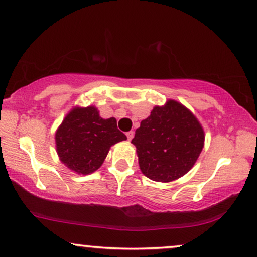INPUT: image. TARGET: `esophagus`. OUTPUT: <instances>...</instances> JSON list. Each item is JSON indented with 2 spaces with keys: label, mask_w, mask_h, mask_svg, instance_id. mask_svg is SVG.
Masks as SVG:
<instances>
[{
  "label": "esophagus",
  "mask_w": 257,
  "mask_h": 257,
  "mask_svg": "<svg viewBox=\"0 0 257 257\" xmlns=\"http://www.w3.org/2000/svg\"><path fill=\"white\" fill-rule=\"evenodd\" d=\"M125 135H127V139L130 141L134 137V132H133V130H130V132H128L127 134H125Z\"/></svg>",
  "instance_id": "1"
}]
</instances>
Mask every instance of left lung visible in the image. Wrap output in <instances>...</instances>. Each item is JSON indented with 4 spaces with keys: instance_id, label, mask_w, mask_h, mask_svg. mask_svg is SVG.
<instances>
[{
    "instance_id": "1",
    "label": "left lung",
    "mask_w": 257,
    "mask_h": 257,
    "mask_svg": "<svg viewBox=\"0 0 257 257\" xmlns=\"http://www.w3.org/2000/svg\"><path fill=\"white\" fill-rule=\"evenodd\" d=\"M204 130L183 104L170 100L155 107L141 122L132 143L141 171L155 182H171L185 175L204 147Z\"/></svg>"
}]
</instances>
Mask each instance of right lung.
Instances as JSON below:
<instances>
[{
	"label": "right lung",
	"instance_id": "1",
	"mask_svg": "<svg viewBox=\"0 0 257 257\" xmlns=\"http://www.w3.org/2000/svg\"><path fill=\"white\" fill-rule=\"evenodd\" d=\"M127 140L114 117L104 120L95 107L74 108L56 133L60 161L73 171L88 175L103 163L109 148Z\"/></svg>",
	"mask_w": 257,
	"mask_h": 257
}]
</instances>
